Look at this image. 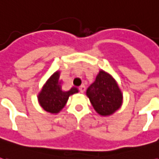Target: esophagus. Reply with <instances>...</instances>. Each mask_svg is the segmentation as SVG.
<instances>
[{
	"mask_svg": "<svg viewBox=\"0 0 159 159\" xmlns=\"http://www.w3.org/2000/svg\"><path fill=\"white\" fill-rule=\"evenodd\" d=\"M78 90H79L81 93H83V92L85 91V86H84V85H82V86L78 89Z\"/></svg>",
	"mask_w": 159,
	"mask_h": 159,
	"instance_id": "obj_1",
	"label": "esophagus"
}]
</instances>
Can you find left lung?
Returning <instances> with one entry per match:
<instances>
[{
  "label": "left lung",
  "mask_w": 159,
  "mask_h": 159,
  "mask_svg": "<svg viewBox=\"0 0 159 159\" xmlns=\"http://www.w3.org/2000/svg\"><path fill=\"white\" fill-rule=\"evenodd\" d=\"M92 106L101 116H108L119 109L123 95L116 81L111 76L100 70L96 79L87 90Z\"/></svg>",
  "instance_id": "8db88e82"
}]
</instances>
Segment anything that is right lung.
<instances>
[{
	"label": "right lung",
	"instance_id": "add662e5",
	"mask_svg": "<svg viewBox=\"0 0 159 159\" xmlns=\"http://www.w3.org/2000/svg\"><path fill=\"white\" fill-rule=\"evenodd\" d=\"M59 78V72L53 73L38 95L40 105L50 113L59 112L66 106L70 95L78 92L76 88H71L67 92L62 91Z\"/></svg>",
	"mask_w": 159,
	"mask_h": 159
}]
</instances>
